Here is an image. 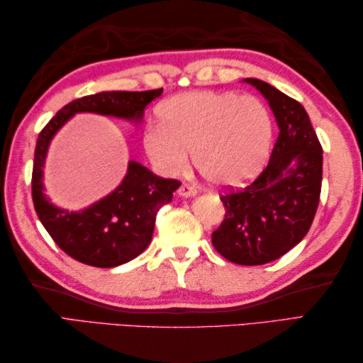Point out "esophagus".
Here are the masks:
<instances>
[{
	"label": "esophagus",
	"mask_w": 363,
	"mask_h": 363,
	"mask_svg": "<svg viewBox=\"0 0 363 363\" xmlns=\"http://www.w3.org/2000/svg\"><path fill=\"white\" fill-rule=\"evenodd\" d=\"M177 195L182 196V198H190V196H195L196 195V189L189 186V184H182V186L177 189Z\"/></svg>",
	"instance_id": "obj_1"
}]
</instances>
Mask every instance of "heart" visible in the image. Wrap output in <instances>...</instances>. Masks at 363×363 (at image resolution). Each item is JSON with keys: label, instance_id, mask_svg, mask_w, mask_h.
I'll return each mask as SVG.
<instances>
[{"label": "heart", "instance_id": "heart-1", "mask_svg": "<svg viewBox=\"0 0 363 363\" xmlns=\"http://www.w3.org/2000/svg\"><path fill=\"white\" fill-rule=\"evenodd\" d=\"M159 126L143 134V148L162 176L189 167L218 187H235L256 176L272 145V117L256 96L234 91H189L162 101Z\"/></svg>", "mask_w": 363, "mask_h": 363}]
</instances>
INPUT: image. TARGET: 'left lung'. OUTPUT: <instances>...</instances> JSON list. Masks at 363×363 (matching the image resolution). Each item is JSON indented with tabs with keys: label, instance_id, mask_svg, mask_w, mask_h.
I'll return each mask as SVG.
<instances>
[{
	"label": "left lung",
	"instance_id": "1",
	"mask_svg": "<svg viewBox=\"0 0 363 363\" xmlns=\"http://www.w3.org/2000/svg\"><path fill=\"white\" fill-rule=\"evenodd\" d=\"M264 96L279 128L272 157L256 181L221 196L225 220L212 234L223 257L238 265H264L309 233L323 177V150L306 109L260 79L246 78Z\"/></svg>",
	"mask_w": 363,
	"mask_h": 363
}]
</instances>
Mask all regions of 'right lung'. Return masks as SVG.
Wrapping results in <instances>:
<instances>
[{
    "label": "right lung",
    "mask_w": 363,
    "mask_h": 363,
    "mask_svg": "<svg viewBox=\"0 0 363 363\" xmlns=\"http://www.w3.org/2000/svg\"><path fill=\"white\" fill-rule=\"evenodd\" d=\"M162 95V89L146 91H99L64 106L38 134L34 168L33 201L38 220L52 240L68 256L86 265L112 268L135 259L150 245L156 215L172 201L181 182L164 179L135 160L120 186L109 195L81 211H67L45 195L43 168L51 140L76 113H96L140 125L146 106Z\"/></svg>",
    "instance_id": "right-lung-1"
}]
</instances>
